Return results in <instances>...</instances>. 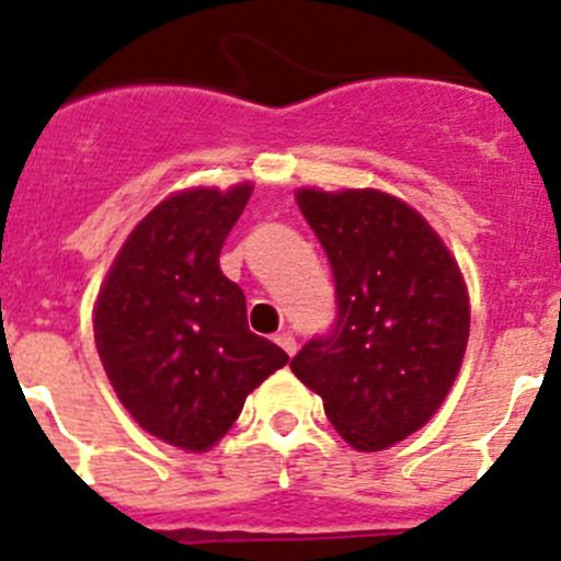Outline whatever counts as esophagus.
<instances>
[{
	"mask_svg": "<svg viewBox=\"0 0 561 561\" xmlns=\"http://www.w3.org/2000/svg\"><path fill=\"white\" fill-rule=\"evenodd\" d=\"M275 342H277V345H280V348H284L289 356L297 354V340H295V336H291V334H286V331H284V334H277Z\"/></svg>",
	"mask_w": 561,
	"mask_h": 561,
	"instance_id": "esophagus-1",
	"label": "esophagus"
}]
</instances>
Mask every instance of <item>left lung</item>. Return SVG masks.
Here are the masks:
<instances>
[{
	"mask_svg": "<svg viewBox=\"0 0 561 561\" xmlns=\"http://www.w3.org/2000/svg\"><path fill=\"white\" fill-rule=\"evenodd\" d=\"M336 286V320L291 359L336 433L376 453L447 399L469 340V295L421 213L381 191H297Z\"/></svg>",
	"mask_w": 561,
	"mask_h": 561,
	"instance_id": "left-lung-1",
	"label": "left lung"
}]
</instances>
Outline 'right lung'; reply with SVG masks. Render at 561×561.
<instances>
[{
    "mask_svg": "<svg viewBox=\"0 0 561 561\" xmlns=\"http://www.w3.org/2000/svg\"><path fill=\"white\" fill-rule=\"evenodd\" d=\"M252 185L168 196L126 238L95 306V345L114 393L146 433L207 453L244 399L289 356L247 325L244 291L219 252Z\"/></svg>",
    "mask_w": 561,
    "mask_h": 561,
    "instance_id": "1",
    "label": "right lung"
}]
</instances>
